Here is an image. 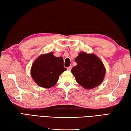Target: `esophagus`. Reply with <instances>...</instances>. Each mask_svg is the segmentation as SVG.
I'll use <instances>...</instances> for the list:
<instances>
[{
  "label": "esophagus",
  "instance_id": "34e87169",
  "mask_svg": "<svg viewBox=\"0 0 131 131\" xmlns=\"http://www.w3.org/2000/svg\"><path fill=\"white\" fill-rule=\"evenodd\" d=\"M71 69H72V66H70L69 67L67 68V70L68 71H71Z\"/></svg>",
  "mask_w": 131,
  "mask_h": 131
}]
</instances>
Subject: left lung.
Here are the masks:
<instances>
[{
    "mask_svg": "<svg viewBox=\"0 0 131 131\" xmlns=\"http://www.w3.org/2000/svg\"><path fill=\"white\" fill-rule=\"evenodd\" d=\"M75 61L77 65L72 68L71 72L77 83L83 88H95L104 81L106 69L97 55L81 52Z\"/></svg>",
    "mask_w": 131,
    "mask_h": 131,
    "instance_id": "8db88e82",
    "label": "left lung"
}]
</instances>
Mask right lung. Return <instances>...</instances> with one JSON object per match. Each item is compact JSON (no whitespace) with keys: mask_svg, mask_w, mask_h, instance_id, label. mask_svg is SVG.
<instances>
[{"mask_svg":"<svg viewBox=\"0 0 131 131\" xmlns=\"http://www.w3.org/2000/svg\"><path fill=\"white\" fill-rule=\"evenodd\" d=\"M67 68L64 67L63 57H56L53 53L42 54L32 64L30 74L35 83L41 88L49 89L54 86L59 77Z\"/></svg>","mask_w":131,"mask_h":131,"instance_id":"right-lung-1","label":"right lung"}]
</instances>
